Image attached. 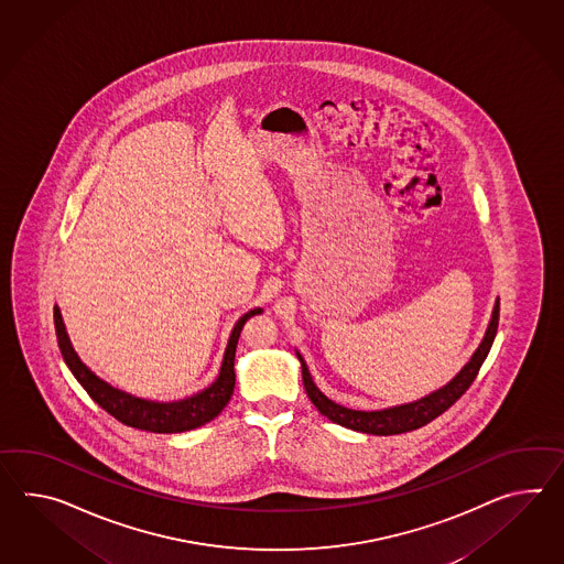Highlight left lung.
<instances>
[{"mask_svg": "<svg viewBox=\"0 0 564 564\" xmlns=\"http://www.w3.org/2000/svg\"><path fill=\"white\" fill-rule=\"evenodd\" d=\"M497 324H499V302L495 303L494 317H491V324L487 328L481 346L468 360L467 367L458 372L446 387H442L436 393L420 399L415 403L399 405V408H391V410H383V412H357V410L343 408V405L330 401L317 389L314 381H312V377H310V371H307L303 358L297 355L302 360L303 384H305L307 398L312 399V403L316 405L319 413L326 415L334 424H340V426L350 427V430H357V432H365V434L393 436V434H403V432H412L417 427L426 426L432 420H436L440 413L453 408L454 403L465 395V391L477 379L479 369H481L485 358L491 350V344H494L495 334H497Z\"/></svg>", "mask_w": 564, "mask_h": 564, "instance_id": "obj_1", "label": "left lung"}]
</instances>
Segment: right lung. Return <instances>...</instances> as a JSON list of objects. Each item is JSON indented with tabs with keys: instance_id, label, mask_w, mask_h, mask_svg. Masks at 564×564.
Here are the masks:
<instances>
[{
	"instance_id": "obj_1",
	"label": "right lung",
	"mask_w": 564,
	"mask_h": 564,
	"mask_svg": "<svg viewBox=\"0 0 564 564\" xmlns=\"http://www.w3.org/2000/svg\"><path fill=\"white\" fill-rule=\"evenodd\" d=\"M261 312L262 310L259 307L248 312L247 316L240 317V322L234 326L218 381L212 387H207L206 391H202L193 398L183 399V401H175V403H154V401L132 398L124 391H118L110 384L104 383L101 379H97L96 375L89 371L75 355L65 326H63L61 314L55 307L56 340H58L61 355L65 358L70 372L75 375V379L82 383L83 389L89 393V398L94 399L101 410H106L126 426L147 430L154 434H175V432H187L193 427L204 426L228 405V401L232 398L234 384H236V375H234L236 344H238L240 332L245 328L247 319L261 314Z\"/></svg>"
}]
</instances>
